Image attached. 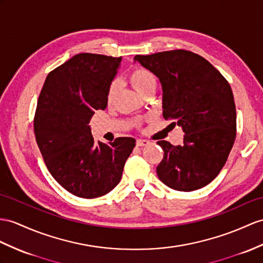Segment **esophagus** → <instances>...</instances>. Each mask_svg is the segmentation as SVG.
<instances>
[{
    "label": "esophagus",
    "mask_w": 263,
    "mask_h": 263,
    "mask_svg": "<svg viewBox=\"0 0 263 263\" xmlns=\"http://www.w3.org/2000/svg\"><path fill=\"white\" fill-rule=\"evenodd\" d=\"M148 144H149L148 140H145V139H137V142H136V145L139 146V147L147 146Z\"/></svg>",
    "instance_id": "esophagus-1"
}]
</instances>
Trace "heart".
Instances as JSON below:
<instances>
[{
	"label": "heart",
	"instance_id": "obj_1",
	"mask_svg": "<svg viewBox=\"0 0 263 263\" xmlns=\"http://www.w3.org/2000/svg\"><path fill=\"white\" fill-rule=\"evenodd\" d=\"M129 82L133 86V88L140 95H143L148 88L156 85L155 77L153 76V73L149 71V70H147L145 68L134 69L129 73ZM116 91H117V85L116 83H112V85L109 87V89H108V92H107L108 102H110L112 100Z\"/></svg>",
	"mask_w": 263,
	"mask_h": 263
}]
</instances>
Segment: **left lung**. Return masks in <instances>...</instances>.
Here are the masks:
<instances>
[{
  "mask_svg": "<svg viewBox=\"0 0 263 263\" xmlns=\"http://www.w3.org/2000/svg\"><path fill=\"white\" fill-rule=\"evenodd\" d=\"M134 60L159 79L163 90V117L174 119L184 132L183 145L166 140L156 167L168 187L191 192L206 186L226 164L236 135V111L227 79L203 57L173 50Z\"/></svg>",
  "mask_w": 263,
  "mask_h": 263,
  "instance_id": "left-lung-1",
  "label": "left lung"
}]
</instances>
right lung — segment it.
<instances>
[{
    "instance_id": "right-lung-1",
    "label": "right lung",
    "mask_w": 263,
    "mask_h": 263,
    "mask_svg": "<svg viewBox=\"0 0 263 263\" xmlns=\"http://www.w3.org/2000/svg\"><path fill=\"white\" fill-rule=\"evenodd\" d=\"M121 57L79 53L51 71L37 100L36 144L44 163L63 189L83 198L107 194L120 182L135 139L95 142L89 123L107 107V92Z\"/></svg>"
}]
</instances>
